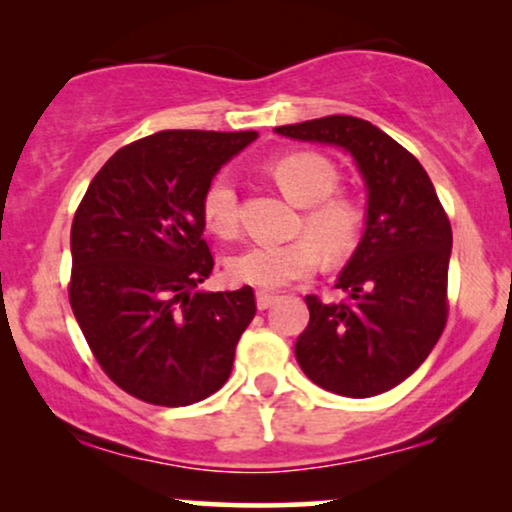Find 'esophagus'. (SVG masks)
I'll return each mask as SVG.
<instances>
[{"label":"esophagus","instance_id":"34e87169","mask_svg":"<svg viewBox=\"0 0 512 512\" xmlns=\"http://www.w3.org/2000/svg\"><path fill=\"white\" fill-rule=\"evenodd\" d=\"M279 301V296H274V293H267V291H257V308L260 310H267L272 308V305Z\"/></svg>","mask_w":512,"mask_h":512}]
</instances>
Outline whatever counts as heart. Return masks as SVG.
<instances>
[{
  "instance_id": "1",
  "label": "heart",
  "mask_w": 512,
  "mask_h": 512,
  "mask_svg": "<svg viewBox=\"0 0 512 512\" xmlns=\"http://www.w3.org/2000/svg\"><path fill=\"white\" fill-rule=\"evenodd\" d=\"M269 175L291 202L303 207L298 233L289 243H257L228 257V276L255 289H281L305 279L320 257L344 262L361 245L368 226V207L354 192L337 190L342 173L337 163L315 151H293L269 163ZM202 219L214 236L236 238L240 207L236 182L226 173L214 175L202 195Z\"/></svg>"
}]
</instances>
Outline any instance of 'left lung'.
<instances>
[{"label":"left lung","instance_id":"left-lung-1","mask_svg":"<svg viewBox=\"0 0 512 512\" xmlns=\"http://www.w3.org/2000/svg\"><path fill=\"white\" fill-rule=\"evenodd\" d=\"M276 132L342 146L368 187L366 233L334 284L349 298L305 296L310 322L296 342L298 366L334 395L392 390L426 361L448 322V214L424 166L368 120L330 115Z\"/></svg>","mask_w":512,"mask_h":512}]
</instances>
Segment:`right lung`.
Listing matches in <instances>:
<instances>
[{
	"instance_id": "1",
	"label": "right lung",
	"mask_w": 512,
	"mask_h": 512,
	"mask_svg": "<svg viewBox=\"0 0 512 512\" xmlns=\"http://www.w3.org/2000/svg\"><path fill=\"white\" fill-rule=\"evenodd\" d=\"M257 132L166 129L122 146L72 221L69 303L98 366L127 395L187 407L228 380L257 313L250 286L204 293L209 180Z\"/></svg>"
}]
</instances>
